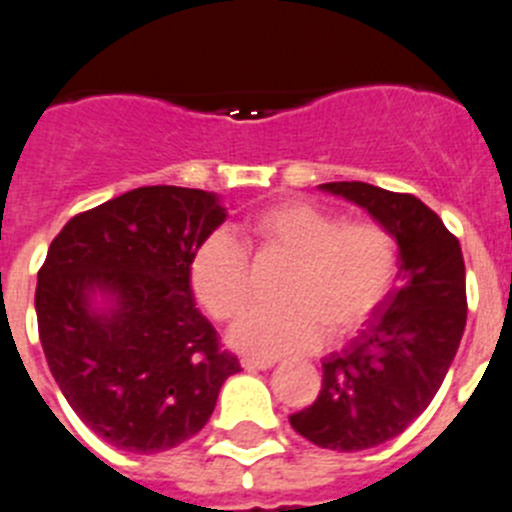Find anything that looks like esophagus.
<instances>
[{"label": "esophagus", "mask_w": 512, "mask_h": 512, "mask_svg": "<svg viewBox=\"0 0 512 512\" xmlns=\"http://www.w3.org/2000/svg\"><path fill=\"white\" fill-rule=\"evenodd\" d=\"M275 364V358L270 356H242V366L247 371H265Z\"/></svg>", "instance_id": "34e87169"}]
</instances>
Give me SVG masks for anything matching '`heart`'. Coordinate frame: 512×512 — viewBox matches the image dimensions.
I'll return each instance as SVG.
<instances>
[{
	"mask_svg": "<svg viewBox=\"0 0 512 512\" xmlns=\"http://www.w3.org/2000/svg\"><path fill=\"white\" fill-rule=\"evenodd\" d=\"M242 242L207 234L189 262V283L214 321H234L250 303L252 262L285 260L283 303L255 308L232 328V341L257 356L318 346L323 331L343 338L369 321L399 270V245L376 219H341L308 202H278L250 214Z\"/></svg>",
	"mask_w": 512,
	"mask_h": 512,
	"instance_id": "heart-1",
	"label": "heart"
}]
</instances>
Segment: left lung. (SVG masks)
<instances>
[{"instance_id":"left-lung-1","label":"left lung","mask_w":512,"mask_h":512,"mask_svg":"<svg viewBox=\"0 0 512 512\" xmlns=\"http://www.w3.org/2000/svg\"><path fill=\"white\" fill-rule=\"evenodd\" d=\"M389 227L399 245V285L348 346L323 361L318 399L290 424L323 450H369L399 437L442 386L467 323L460 240L414 194L364 181H331Z\"/></svg>"}]
</instances>
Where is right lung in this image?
Masks as SVG:
<instances>
[{"label":"right lung","mask_w":512,"mask_h":512,"mask_svg":"<svg viewBox=\"0 0 512 512\" xmlns=\"http://www.w3.org/2000/svg\"><path fill=\"white\" fill-rule=\"evenodd\" d=\"M214 194L138 186L60 229L37 272L42 351L80 419L126 452H164L209 422L240 361L191 298L189 262L224 222ZM105 289L111 314L87 295Z\"/></svg>","instance_id":"obj_1"}]
</instances>
